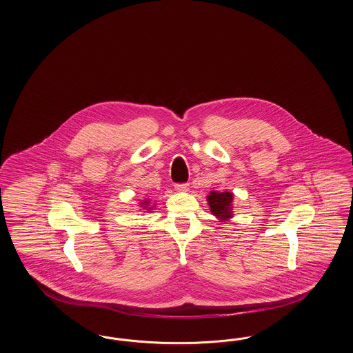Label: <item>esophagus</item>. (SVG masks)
<instances>
[{"instance_id": "esophagus-1", "label": "esophagus", "mask_w": 353, "mask_h": 353, "mask_svg": "<svg viewBox=\"0 0 353 353\" xmlns=\"http://www.w3.org/2000/svg\"><path fill=\"white\" fill-rule=\"evenodd\" d=\"M174 189L177 192H186L189 189V184H186V183H184V184H176L174 185Z\"/></svg>"}]
</instances>
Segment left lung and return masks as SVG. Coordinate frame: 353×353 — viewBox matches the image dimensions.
<instances>
[{"label": "left lung", "instance_id": "1", "mask_svg": "<svg viewBox=\"0 0 353 353\" xmlns=\"http://www.w3.org/2000/svg\"><path fill=\"white\" fill-rule=\"evenodd\" d=\"M233 193L230 192H210L208 196V203L210 206V212L221 222H225L233 217Z\"/></svg>", "mask_w": 353, "mask_h": 353}]
</instances>
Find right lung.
<instances>
[{
  "instance_id": "right-lung-1",
  "label": "right lung",
  "mask_w": 353,
  "mask_h": 353,
  "mask_svg": "<svg viewBox=\"0 0 353 353\" xmlns=\"http://www.w3.org/2000/svg\"><path fill=\"white\" fill-rule=\"evenodd\" d=\"M148 203H150V201H148V200H147V201L141 202V206H144L143 209H147V208H148ZM150 209H151V208H150Z\"/></svg>"
}]
</instances>
